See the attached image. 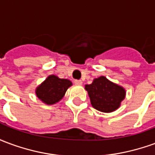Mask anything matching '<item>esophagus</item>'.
<instances>
[{"instance_id":"1","label":"esophagus","mask_w":155,"mask_h":155,"mask_svg":"<svg viewBox=\"0 0 155 155\" xmlns=\"http://www.w3.org/2000/svg\"><path fill=\"white\" fill-rule=\"evenodd\" d=\"M74 83L75 84H77V85H81V84H82V81H81V80H75V81H74Z\"/></svg>"}]
</instances>
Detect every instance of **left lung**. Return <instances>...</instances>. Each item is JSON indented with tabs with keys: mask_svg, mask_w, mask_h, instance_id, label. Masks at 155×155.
Segmentation results:
<instances>
[{
	"mask_svg": "<svg viewBox=\"0 0 155 155\" xmlns=\"http://www.w3.org/2000/svg\"><path fill=\"white\" fill-rule=\"evenodd\" d=\"M85 90L88 91L92 106L104 113L116 110L125 97V90L104 76L94 79L92 84L85 85Z\"/></svg>",
	"mask_w": 155,
	"mask_h": 155,
	"instance_id": "obj_1",
	"label": "left lung"
}]
</instances>
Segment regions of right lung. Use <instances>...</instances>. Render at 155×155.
<instances>
[{
	"label": "right lung",
	"instance_id": "1",
	"mask_svg": "<svg viewBox=\"0 0 155 155\" xmlns=\"http://www.w3.org/2000/svg\"><path fill=\"white\" fill-rule=\"evenodd\" d=\"M72 85L67 79H60L56 75H49L35 90L36 96L43 103L54 104L64 97L65 92Z\"/></svg>",
	"mask_w": 155,
	"mask_h": 155
}]
</instances>
